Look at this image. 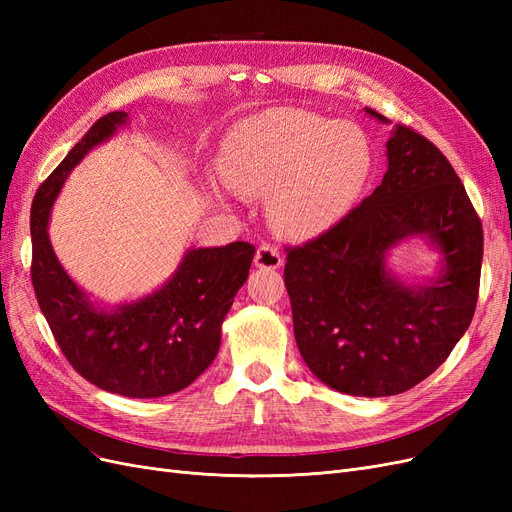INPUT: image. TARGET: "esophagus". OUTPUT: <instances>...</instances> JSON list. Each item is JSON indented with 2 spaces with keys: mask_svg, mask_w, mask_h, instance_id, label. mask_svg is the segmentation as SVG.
<instances>
[{
  "mask_svg": "<svg viewBox=\"0 0 512 512\" xmlns=\"http://www.w3.org/2000/svg\"><path fill=\"white\" fill-rule=\"evenodd\" d=\"M282 254L273 245H260L254 256V265L258 269H280L282 267Z\"/></svg>",
  "mask_w": 512,
  "mask_h": 512,
  "instance_id": "34e87169",
  "label": "esophagus"
}]
</instances>
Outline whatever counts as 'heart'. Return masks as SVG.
I'll return each mask as SVG.
<instances>
[{
    "instance_id": "heart-1",
    "label": "heart",
    "mask_w": 512,
    "mask_h": 512,
    "mask_svg": "<svg viewBox=\"0 0 512 512\" xmlns=\"http://www.w3.org/2000/svg\"><path fill=\"white\" fill-rule=\"evenodd\" d=\"M220 170L232 192L271 196L269 218L280 235L309 241L352 211L374 170V149L354 123L271 108L228 138ZM209 196L226 203L220 185H209Z\"/></svg>"
}]
</instances>
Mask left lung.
Segmentation results:
<instances>
[{"instance_id": "1", "label": "left lung", "mask_w": 512, "mask_h": 512, "mask_svg": "<svg viewBox=\"0 0 512 512\" xmlns=\"http://www.w3.org/2000/svg\"><path fill=\"white\" fill-rule=\"evenodd\" d=\"M386 162L374 194L290 250L284 269L305 365L354 397L399 395L431 376L468 331L478 299L483 228L453 166L406 126L391 130ZM410 238L439 254L437 273L421 283L388 265Z\"/></svg>"}]
</instances>
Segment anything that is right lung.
<instances>
[{
	"mask_svg": "<svg viewBox=\"0 0 512 512\" xmlns=\"http://www.w3.org/2000/svg\"><path fill=\"white\" fill-rule=\"evenodd\" d=\"M128 126L123 111L98 119L40 185L32 207V282L61 352L85 380L108 393L151 399L185 389L213 363L256 250L245 241L190 247L160 288L117 305L76 284L51 245V209L87 153Z\"/></svg>",
	"mask_w": 512,
	"mask_h": 512,
	"instance_id": "obj_1",
	"label": "right lung"
}]
</instances>
